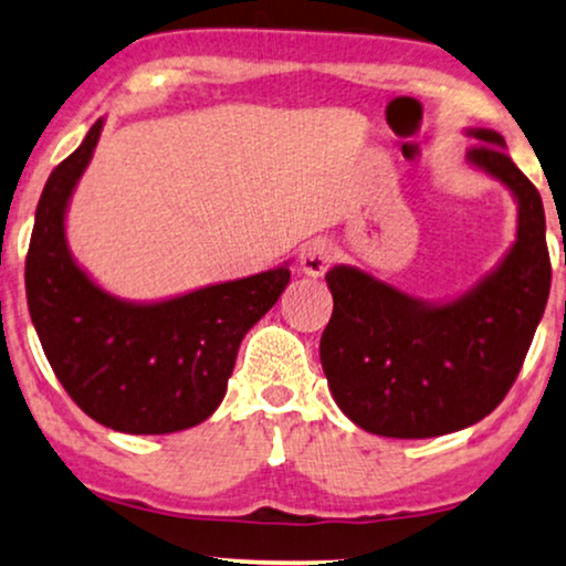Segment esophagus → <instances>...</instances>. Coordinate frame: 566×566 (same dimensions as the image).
<instances>
[{
    "label": "esophagus",
    "instance_id": "esophagus-1",
    "mask_svg": "<svg viewBox=\"0 0 566 566\" xmlns=\"http://www.w3.org/2000/svg\"><path fill=\"white\" fill-rule=\"evenodd\" d=\"M297 261L300 269H303L307 276H323L331 263L336 261V251L334 245L326 243V240H311V243H305L303 251H300Z\"/></svg>",
    "mask_w": 566,
    "mask_h": 566
}]
</instances>
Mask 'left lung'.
<instances>
[{"label":"left lung","mask_w":566,"mask_h":566,"mask_svg":"<svg viewBox=\"0 0 566 566\" xmlns=\"http://www.w3.org/2000/svg\"><path fill=\"white\" fill-rule=\"evenodd\" d=\"M473 168L517 201V235L496 269L448 303H427L354 266L326 274L334 315L321 365L346 417L365 432L421 440L476 424L515 382L531 349L552 261L538 188L504 153L502 134L469 129Z\"/></svg>","instance_id":"8db88e82"}]
</instances>
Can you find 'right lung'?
Returning a JSON list of instances; mask_svg holds the SVG:
<instances>
[{"mask_svg":"<svg viewBox=\"0 0 566 566\" xmlns=\"http://www.w3.org/2000/svg\"><path fill=\"white\" fill-rule=\"evenodd\" d=\"M103 132L59 163L35 209L25 261L28 311L72 401L103 427L168 434L222 403L240 342L290 284V269L209 284L160 303H132L97 287L66 245V207Z\"/></svg>","mask_w":566,"mask_h":566,"instance_id":"obj_1","label":"right lung"}]
</instances>
